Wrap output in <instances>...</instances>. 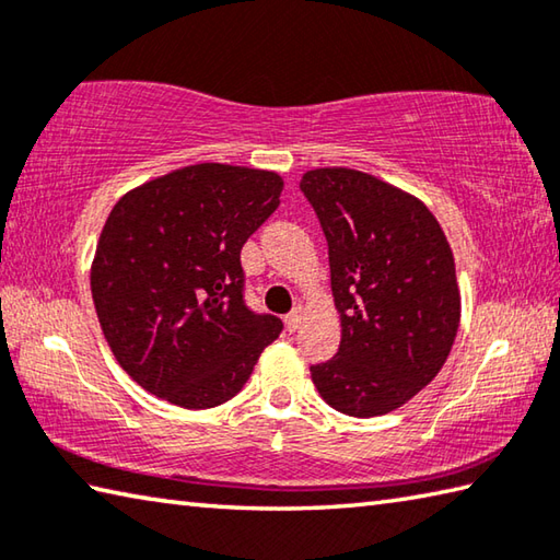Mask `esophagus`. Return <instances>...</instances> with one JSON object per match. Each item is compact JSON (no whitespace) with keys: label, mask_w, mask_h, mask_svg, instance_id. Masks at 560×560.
<instances>
[{"label":"esophagus","mask_w":560,"mask_h":560,"mask_svg":"<svg viewBox=\"0 0 560 560\" xmlns=\"http://www.w3.org/2000/svg\"><path fill=\"white\" fill-rule=\"evenodd\" d=\"M303 315H306V306H303V303H299V306L293 308V311L287 315V318H283V323H287L289 330H299L301 323H303Z\"/></svg>","instance_id":"34e87169"}]
</instances>
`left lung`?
I'll list each match as a JSON object with an SVG mask.
<instances>
[{
    "label": "left lung",
    "mask_w": 560,
    "mask_h": 560,
    "mask_svg": "<svg viewBox=\"0 0 560 560\" xmlns=\"http://www.w3.org/2000/svg\"><path fill=\"white\" fill-rule=\"evenodd\" d=\"M301 190L328 240L342 325L338 354L311 380L335 411L384 416L433 382L460 328L448 237L419 198L362 171L313 168Z\"/></svg>",
    "instance_id": "obj_1"
}]
</instances>
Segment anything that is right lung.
Listing matches in <instances>:
<instances>
[{"label": "right lung", "mask_w": 560, "mask_h": 560, "mask_svg": "<svg viewBox=\"0 0 560 560\" xmlns=\"http://www.w3.org/2000/svg\"><path fill=\"white\" fill-rule=\"evenodd\" d=\"M277 171L192 164L127 190L90 267L112 354L149 394L190 411L240 394L281 320L242 301L240 252L279 208Z\"/></svg>", "instance_id": "right-lung-1"}]
</instances>
